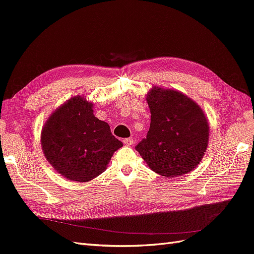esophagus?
I'll return each instance as SVG.
<instances>
[{"mask_svg": "<svg viewBox=\"0 0 254 254\" xmlns=\"http://www.w3.org/2000/svg\"><path fill=\"white\" fill-rule=\"evenodd\" d=\"M123 142H124L125 145L130 146V145H132V144L134 143V140H133V137H128V139H124V140H123Z\"/></svg>", "mask_w": 254, "mask_h": 254, "instance_id": "esophagus-1", "label": "esophagus"}]
</instances>
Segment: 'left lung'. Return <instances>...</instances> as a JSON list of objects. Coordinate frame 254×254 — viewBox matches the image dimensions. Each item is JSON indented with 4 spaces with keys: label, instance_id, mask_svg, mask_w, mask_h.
I'll return each mask as SVG.
<instances>
[{
    "label": "left lung",
    "instance_id": "left-lung-1",
    "mask_svg": "<svg viewBox=\"0 0 254 254\" xmlns=\"http://www.w3.org/2000/svg\"><path fill=\"white\" fill-rule=\"evenodd\" d=\"M150 127L135 149L155 173L165 178L189 174L200 163L209 144L203 110L182 92L152 87L146 94Z\"/></svg>",
    "mask_w": 254,
    "mask_h": 254
}]
</instances>
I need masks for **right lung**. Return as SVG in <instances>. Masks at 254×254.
Listing matches in <instances>:
<instances>
[{
    "instance_id": "right-lung-1",
    "label": "right lung",
    "mask_w": 254,
    "mask_h": 254,
    "mask_svg": "<svg viewBox=\"0 0 254 254\" xmlns=\"http://www.w3.org/2000/svg\"><path fill=\"white\" fill-rule=\"evenodd\" d=\"M93 112V104L76 95L59 106L42 127L44 156L67 180L84 183L96 178L123 146Z\"/></svg>"
}]
</instances>
